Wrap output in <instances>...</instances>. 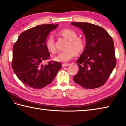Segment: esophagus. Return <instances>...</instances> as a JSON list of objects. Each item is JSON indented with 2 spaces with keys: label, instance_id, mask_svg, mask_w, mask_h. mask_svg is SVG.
Listing matches in <instances>:
<instances>
[{
  "label": "esophagus",
  "instance_id": "34e87169",
  "mask_svg": "<svg viewBox=\"0 0 126 126\" xmlns=\"http://www.w3.org/2000/svg\"><path fill=\"white\" fill-rule=\"evenodd\" d=\"M70 65V64H68V63H64V64H62V66L63 67H67V66H68V65Z\"/></svg>",
  "mask_w": 126,
  "mask_h": 126
}]
</instances>
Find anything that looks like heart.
<instances>
[{
  "instance_id": "obj_1",
  "label": "heart",
  "mask_w": 126,
  "mask_h": 126,
  "mask_svg": "<svg viewBox=\"0 0 126 126\" xmlns=\"http://www.w3.org/2000/svg\"><path fill=\"white\" fill-rule=\"evenodd\" d=\"M59 34L68 40L65 47L66 49L59 52L54 57V60L59 62H67L74 58L76 53L80 54L85 48V42L83 39L78 37V34L74 30L66 28L59 32ZM46 47L51 53H55L56 48L55 46L54 37L50 35L46 40Z\"/></svg>"
}]
</instances>
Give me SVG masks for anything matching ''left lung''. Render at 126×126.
Instances as JSON below:
<instances>
[{"label": "left lung", "instance_id": "left-lung-1", "mask_svg": "<svg viewBox=\"0 0 126 126\" xmlns=\"http://www.w3.org/2000/svg\"><path fill=\"white\" fill-rule=\"evenodd\" d=\"M82 30L86 39L83 52L76 62L79 66L73 79L86 89H94L106 82L116 65L113 40L105 29L88 23H73Z\"/></svg>", "mask_w": 126, "mask_h": 126}]
</instances>
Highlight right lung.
I'll return each mask as SVG.
<instances>
[{
    "label": "right lung",
    "mask_w": 126,
    "mask_h": 126,
    "mask_svg": "<svg viewBox=\"0 0 126 126\" xmlns=\"http://www.w3.org/2000/svg\"><path fill=\"white\" fill-rule=\"evenodd\" d=\"M58 24H42L23 32L13 48L12 69L22 82L34 89H41L52 83L62 64L50 59L46 39L50 32Z\"/></svg>",
    "instance_id": "1"
}]
</instances>
